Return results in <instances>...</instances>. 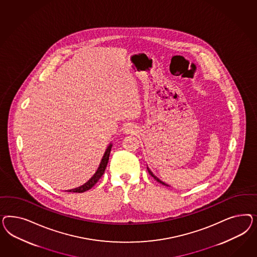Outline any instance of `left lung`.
<instances>
[{
	"instance_id": "left-lung-1",
	"label": "left lung",
	"mask_w": 257,
	"mask_h": 257,
	"mask_svg": "<svg viewBox=\"0 0 257 257\" xmlns=\"http://www.w3.org/2000/svg\"><path fill=\"white\" fill-rule=\"evenodd\" d=\"M148 171H149V173H150V174H151V175H152V176H153V177H154V178H155V179H156V181H157V182H159V183H160V184H162V185H164V186H168V185H166V184H165V183H163V182H162V181H160V180L158 179V178H157V177H156V176H155V175H154V174H153V172H152V171H150V170H149V169H148ZM168 187H169V186H168Z\"/></svg>"
}]
</instances>
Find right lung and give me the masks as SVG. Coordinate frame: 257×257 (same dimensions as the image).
Listing matches in <instances>:
<instances>
[{
    "label": "right lung",
    "instance_id": "right-lung-1",
    "mask_svg": "<svg viewBox=\"0 0 257 257\" xmlns=\"http://www.w3.org/2000/svg\"><path fill=\"white\" fill-rule=\"evenodd\" d=\"M111 148H112V145L110 144L108 148L106 149L104 155L102 156V159H101V164H100V167L99 169L96 171V173L94 174L93 176L91 177V179L88 180L86 182L85 185L81 186V187H77V188H73V189H70V190H67L68 192H75V193H82V192H85L86 190L90 189L91 187H93L96 183L99 181V179L102 176V174L104 173V171L106 169V166L108 163L109 155H110V152H111Z\"/></svg>",
    "mask_w": 257,
    "mask_h": 257
}]
</instances>
